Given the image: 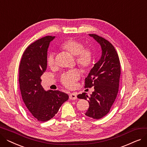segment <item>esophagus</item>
I'll return each instance as SVG.
<instances>
[{
    "instance_id": "34e87169",
    "label": "esophagus",
    "mask_w": 147,
    "mask_h": 147,
    "mask_svg": "<svg viewBox=\"0 0 147 147\" xmlns=\"http://www.w3.org/2000/svg\"><path fill=\"white\" fill-rule=\"evenodd\" d=\"M69 98L71 100H75L77 99V94L76 92H73L69 95Z\"/></svg>"
}]
</instances>
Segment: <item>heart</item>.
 I'll return each mask as SVG.
<instances>
[{
	"label": "heart",
	"instance_id": "obj_1",
	"mask_svg": "<svg viewBox=\"0 0 147 147\" xmlns=\"http://www.w3.org/2000/svg\"><path fill=\"white\" fill-rule=\"evenodd\" d=\"M59 49L76 57V63L84 71L89 70L93 65L94 60L93 50L89 46L85 47L81 41L69 38L61 43ZM47 64L50 68H55L57 66L53 53H50L48 55ZM80 77V72L78 69H74L62 73L59 77V82L67 88H73Z\"/></svg>",
	"mask_w": 147,
	"mask_h": 147
}]
</instances>
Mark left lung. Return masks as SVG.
Returning <instances> with one entry per match:
<instances>
[{
    "mask_svg": "<svg viewBox=\"0 0 147 147\" xmlns=\"http://www.w3.org/2000/svg\"><path fill=\"white\" fill-rule=\"evenodd\" d=\"M101 46V59L91 69L84 82V88L94 87L90 96L84 92L78 98L88 99L89 107L85 115L99 119L109 113L117 97L121 74L120 63L117 51L113 45L104 38L95 34H89Z\"/></svg>",
    "mask_w": 147,
    "mask_h": 147,
    "instance_id": "8db88e82",
    "label": "left lung"
}]
</instances>
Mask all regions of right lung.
<instances>
[{
    "mask_svg": "<svg viewBox=\"0 0 147 147\" xmlns=\"http://www.w3.org/2000/svg\"><path fill=\"white\" fill-rule=\"evenodd\" d=\"M55 36H47L30 45L23 53L19 67V83L26 109L36 119L53 118L68 95L59 90L45 91L40 77L47 68V51Z\"/></svg>",
    "mask_w": 147,
    "mask_h": 147,
    "instance_id": "right-lung-1",
    "label": "right lung"
}]
</instances>
